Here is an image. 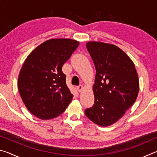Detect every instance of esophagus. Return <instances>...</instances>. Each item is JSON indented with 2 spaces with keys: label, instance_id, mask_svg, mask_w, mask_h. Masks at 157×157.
Returning a JSON list of instances; mask_svg holds the SVG:
<instances>
[{
  "label": "esophagus",
  "instance_id": "1",
  "mask_svg": "<svg viewBox=\"0 0 157 157\" xmlns=\"http://www.w3.org/2000/svg\"><path fill=\"white\" fill-rule=\"evenodd\" d=\"M77 90H78V91L81 93L82 91H83V86H82V85H79L78 87H77Z\"/></svg>",
  "mask_w": 157,
  "mask_h": 157
}]
</instances>
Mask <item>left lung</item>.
<instances>
[{"label": "left lung", "instance_id": "8db88e82", "mask_svg": "<svg viewBox=\"0 0 157 157\" xmlns=\"http://www.w3.org/2000/svg\"><path fill=\"white\" fill-rule=\"evenodd\" d=\"M86 48L96 74L93 86L95 104L84 113L93 123L107 127L121 118L136 101L139 76L132 60L116 45L89 41Z\"/></svg>", "mask_w": 157, "mask_h": 157}]
</instances>
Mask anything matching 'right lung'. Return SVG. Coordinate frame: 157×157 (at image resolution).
<instances>
[{
  "label": "right lung",
  "instance_id": "obj_1",
  "mask_svg": "<svg viewBox=\"0 0 157 157\" xmlns=\"http://www.w3.org/2000/svg\"><path fill=\"white\" fill-rule=\"evenodd\" d=\"M71 39H51L33 50L18 78V89L26 108L41 120L59 116L73 95L68 88L62 66L78 47Z\"/></svg>",
  "mask_w": 157,
  "mask_h": 157
}]
</instances>
